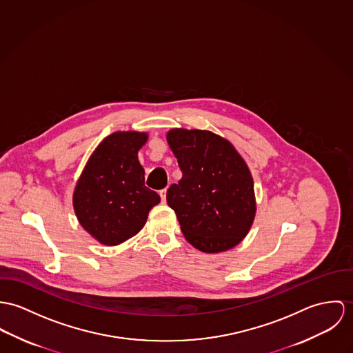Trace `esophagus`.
<instances>
[{
    "label": "esophagus",
    "mask_w": 353,
    "mask_h": 353,
    "mask_svg": "<svg viewBox=\"0 0 353 353\" xmlns=\"http://www.w3.org/2000/svg\"><path fill=\"white\" fill-rule=\"evenodd\" d=\"M159 196H161L162 201H166V188H165V190H161V191H159Z\"/></svg>",
    "instance_id": "34e87169"
}]
</instances>
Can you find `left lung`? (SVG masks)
Here are the masks:
<instances>
[{
	"instance_id": "8db88e82",
	"label": "left lung",
	"mask_w": 353,
	"mask_h": 353,
	"mask_svg": "<svg viewBox=\"0 0 353 353\" xmlns=\"http://www.w3.org/2000/svg\"><path fill=\"white\" fill-rule=\"evenodd\" d=\"M166 139L183 173L169 187L166 201L183 234L205 253L234 248L256 214L248 165L229 141L211 131L173 128Z\"/></svg>"
}]
</instances>
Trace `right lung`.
<instances>
[{
	"label": "right lung",
	"mask_w": 353,
	"mask_h": 353,
	"mask_svg": "<svg viewBox=\"0 0 353 353\" xmlns=\"http://www.w3.org/2000/svg\"><path fill=\"white\" fill-rule=\"evenodd\" d=\"M145 132H114L89 158L73 196L81 226L104 245H119L145 226L149 211L159 203L145 185L138 150Z\"/></svg>",
	"instance_id": "add662e5"
}]
</instances>
